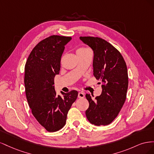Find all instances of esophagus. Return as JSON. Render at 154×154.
Segmentation results:
<instances>
[{
	"label": "esophagus",
	"instance_id": "34e87169",
	"mask_svg": "<svg viewBox=\"0 0 154 154\" xmlns=\"http://www.w3.org/2000/svg\"><path fill=\"white\" fill-rule=\"evenodd\" d=\"M84 97H85L84 92H80L78 93V97H79V98H83Z\"/></svg>",
	"mask_w": 154,
	"mask_h": 154
}]
</instances>
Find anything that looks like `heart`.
Returning a JSON list of instances; mask_svg holds the SVG:
<instances>
[{"instance_id":"heart-1","label":"heart","mask_w":154,"mask_h":154,"mask_svg":"<svg viewBox=\"0 0 154 154\" xmlns=\"http://www.w3.org/2000/svg\"><path fill=\"white\" fill-rule=\"evenodd\" d=\"M88 51H90V50L88 49H87V48L82 47V48H80L77 49L76 54H81V53H85V52H88Z\"/></svg>"}]
</instances>
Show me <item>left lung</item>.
Here are the masks:
<instances>
[{"label": "left lung", "instance_id": "8db88e82", "mask_svg": "<svg viewBox=\"0 0 154 154\" xmlns=\"http://www.w3.org/2000/svg\"><path fill=\"white\" fill-rule=\"evenodd\" d=\"M80 40L94 51L93 72L101 80L102 92L95 100L85 95L89 106L85 112L89 122L96 126L107 125L117 117L127 97L128 85L127 67L119 51L99 37L80 36Z\"/></svg>", "mask_w": 154, "mask_h": 154}]
</instances>
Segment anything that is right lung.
I'll return each instance as SVG.
<instances>
[{"label": "right lung", "mask_w": 154, "mask_h": 154, "mask_svg": "<svg viewBox=\"0 0 154 154\" xmlns=\"http://www.w3.org/2000/svg\"><path fill=\"white\" fill-rule=\"evenodd\" d=\"M70 36L52 35L37 44L25 65L24 84L26 98L31 112L48 132H53L66 125L67 113L78 92L72 90L57 96L54 78L60 71V61Z\"/></svg>", "instance_id": "right-lung-1"}]
</instances>
